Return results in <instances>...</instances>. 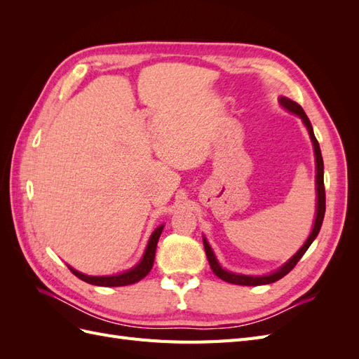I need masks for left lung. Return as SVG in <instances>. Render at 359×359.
I'll use <instances>...</instances> for the list:
<instances>
[{"mask_svg":"<svg viewBox=\"0 0 359 359\" xmlns=\"http://www.w3.org/2000/svg\"><path fill=\"white\" fill-rule=\"evenodd\" d=\"M280 104L285 107V109H287L289 112L292 114H297L301 119L304 126L307 127L309 130V135L311 137V142H313V149H314V156H316V194H318V205H316V219H314V224H313V229H311V233L309 235L307 241L304 243V245L298 250V252L293 255L287 262L280 266L276 273H271L268 276H244V274H235V273H231V271H226L222 268V265L219 264V260H217L214 252L211 250L208 241H206V238L203 236V247H205V253H206V257H208V262H210V266L212 269V273L227 281V283H232V285H240V286H260V285H269V283H274V281L283 278L286 274H289L290 271L295 268V265L298 264V260L304 256V253L307 252L309 247L311 245V243L316 240V236L320 231V226H322V222H323V217H325V186H323V158H322V153H320V147H319V142L316 136H314L313 133V127H311V123L309 116L306 115V112H304L302 107L297 103L293 102L290 99H286V97H280L278 99Z\"/></svg>","mask_w":359,"mask_h":359,"instance_id":"left-lung-1","label":"left lung"}]
</instances>
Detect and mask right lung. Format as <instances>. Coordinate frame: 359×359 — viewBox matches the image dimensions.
<instances>
[{"label":"right lung","instance_id":"add662e5","mask_svg":"<svg viewBox=\"0 0 359 359\" xmlns=\"http://www.w3.org/2000/svg\"><path fill=\"white\" fill-rule=\"evenodd\" d=\"M163 227L165 226H158L157 229L153 232V235H151L149 241H148V245L145 248V253L142 256V259H140V262L133 266L132 269L126 271V273H121V274H116V276H104V277H94V276H86V274H82L79 273V271L73 269L70 265L69 269L72 271V273L86 281V283L90 285H95V286H104V287H115V286H128V285H133V283H137L139 280H142L149 271L151 268H153V264H154V256H156V248H157V243H158V238L161 235V231Z\"/></svg>","mask_w":359,"mask_h":359}]
</instances>
